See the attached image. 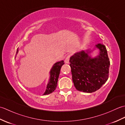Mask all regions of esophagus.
Returning <instances> with one entry per match:
<instances>
[{
  "instance_id": "34e87169",
  "label": "esophagus",
  "mask_w": 125,
  "mask_h": 125,
  "mask_svg": "<svg viewBox=\"0 0 125 125\" xmlns=\"http://www.w3.org/2000/svg\"><path fill=\"white\" fill-rule=\"evenodd\" d=\"M70 55H68L67 57H66L65 60V63H67L68 64L69 63V59H70Z\"/></svg>"
}]
</instances>
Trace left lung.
<instances>
[{
    "label": "left lung",
    "mask_w": 125,
    "mask_h": 125,
    "mask_svg": "<svg viewBox=\"0 0 125 125\" xmlns=\"http://www.w3.org/2000/svg\"><path fill=\"white\" fill-rule=\"evenodd\" d=\"M95 48L99 54L92 58V50H82L70 58V66L74 85L79 91L92 93L97 91L107 81L110 62L106 47L98 43Z\"/></svg>",
    "instance_id": "left-lung-1"
}]
</instances>
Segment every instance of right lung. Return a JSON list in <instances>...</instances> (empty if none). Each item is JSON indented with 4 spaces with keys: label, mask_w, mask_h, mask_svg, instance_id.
<instances>
[{
    "label": "right lung",
    "mask_w": 125,
    "mask_h": 125,
    "mask_svg": "<svg viewBox=\"0 0 125 125\" xmlns=\"http://www.w3.org/2000/svg\"><path fill=\"white\" fill-rule=\"evenodd\" d=\"M18 52V49H17V54ZM17 55V54H16ZM64 64V61H61L55 63L53 65L51 70L50 71V78L48 83L47 85V89L43 95H46L51 94L56 88L57 83L60 75V70L62 66Z\"/></svg>",
    "instance_id": "1"
}]
</instances>
